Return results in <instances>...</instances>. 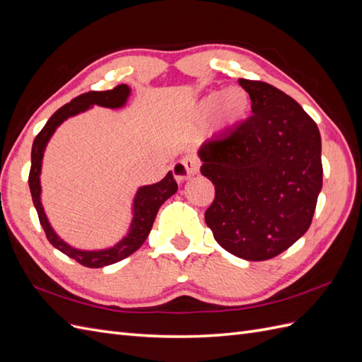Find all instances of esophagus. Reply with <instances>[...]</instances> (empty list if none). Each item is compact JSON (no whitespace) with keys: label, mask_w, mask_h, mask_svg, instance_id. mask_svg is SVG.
Returning a JSON list of instances; mask_svg holds the SVG:
<instances>
[{"label":"esophagus","mask_w":362,"mask_h":362,"mask_svg":"<svg viewBox=\"0 0 362 362\" xmlns=\"http://www.w3.org/2000/svg\"><path fill=\"white\" fill-rule=\"evenodd\" d=\"M199 168H200L199 159H196L194 156H187V157H183V159L175 162L171 170H173L175 180L185 182L189 177H192V175H196L199 173Z\"/></svg>","instance_id":"esophagus-1"}]
</instances>
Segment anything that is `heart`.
Here are the masks:
<instances>
[{"label": "heart", "instance_id": "1", "mask_svg": "<svg viewBox=\"0 0 362 362\" xmlns=\"http://www.w3.org/2000/svg\"><path fill=\"white\" fill-rule=\"evenodd\" d=\"M217 107L218 122L225 127L233 125L245 116L249 107V96L247 93L240 87L228 88L223 93L214 91L202 100L200 113L205 117H209L217 110Z\"/></svg>", "mask_w": 362, "mask_h": 362}]
</instances>
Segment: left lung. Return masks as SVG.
I'll list each match as a JSON object with an SVG mask.
<instances>
[{
    "mask_svg": "<svg viewBox=\"0 0 362 362\" xmlns=\"http://www.w3.org/2000/svg\"><path fill=\"white\" fill-rule=\"evenodd\" d=\"M252 116L202 145V174L216 187L205 221L235 257L263 262L291 247L312 223L322 188L321 136L284 91L238 79Z\"/></svg>",
    "mask_w": 362,
    "mask_h": 362,
    "instance_id": "left-lung-1",
    "label": "left lung"
}]
</instances>
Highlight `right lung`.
I'll return each mask as SVG.
<instances>
[{
    "label": "right lung",
    "mask_w": 362,
    "mask_h": 362,
    "mask_svg": "<svg viewBox=\"0 0 362 362\" xmlns=\"http://www.w3.org/2000/svg\"><path fill=\"white\" fill-rule=\"evenodd\" d=\"M129 95V88L125 84H120L115 87L113 90L107 91H88L84 95H79L69 104L61 107L58 111H54L53 116L47 120V124L35 137L33 145H32V166L29 173V187L32 192V200L36 208L40 217V223L44 229L45 237H47L49 242L59 249L62 254L76 260L79 264L86 267H102L117 263L124 260L125 257L132 255L136 252L139 247L144 245L148 234L153 228L154 218L157 216V211L162 206V203L170 199L173 194L177 191V183H175L173 173H168L165 177L154 185H148V187H142L137 191L136 199H134V218L132 223V229H129V234L122 240V242L117 243L115 247L105 249V251H98V252H88V251H78V249L69 246L64 243L62 240L54 234V230L49 225L47 217L44 214V209L40 200L41 187H40V173H41V162L45 145H47L49 139L54 133V129L61 125L64 120L70 116H75L81 111H86L91 105H100V107H108V108H117L122 107L127 98Z\"/></svg>",
    "instance_id": "1"
}]
</instances>
